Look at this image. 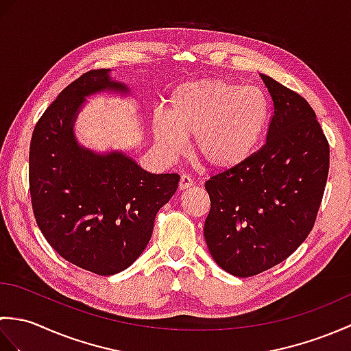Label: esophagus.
<instances>
[{
	"instance_id": "obj_1",
	"label": "esophagus",
	"mask_w": 351,
	"mask_h": 351,
	"mask_svg": "<svg viewBox=\"0 0 351 351\" xmlns=\"http://www.w3.org/2000/svg\"><path fill=\"white\" fill-rule=\"evenodd\" d=\"M193 184H195V182H193V180H191V178H190L189 175H182L181 180H180V190L190 189Z\"/></svg>"
}]
</instances>
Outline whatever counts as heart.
I'll use <instances>...</instances> for the list:
<instances>
[{
  "mask_svg": "<svg viewBox=\"0 0 351 351\" xmlns=\"http://www.w3.org/2000/svg\"><path fill=\"white\" fill-rule=\"evenodd\" d=\"M270 122V102L263 88L221 78H200L176 86L166 114L155 113L152 132L167 156L181 155L185 138L199 161L213 170L241 166L256 152Z\"/></svg>",
  "mask_w": 351,
  "mask_h": 351,
  "instance_id": "b5f03b06",
  "label": "heart"
}]
</instances>
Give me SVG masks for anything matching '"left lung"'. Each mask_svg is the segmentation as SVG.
Instances as JSON below:
<instances>
[{
	"label": "left lung",
	"mask_w": 351,
	"mask_h": 351,
	"mask_svg": "<svg viewBox=\"0 0 351 351\" xmlns=\"http://www.w3.org/2000/svg\"><path fill=\"white\" fill-rule=\"evenodd\" d=\"M274 113L265 145L205 182L206 245L223 270L250 278L285 261L314 228L329 175V141L308 101L261 73Z\"/></svg>",
	"instance_id": "8db88e82"
}]
</instances>
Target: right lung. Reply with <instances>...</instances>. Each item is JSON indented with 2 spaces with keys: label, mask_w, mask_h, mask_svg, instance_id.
Instances as JSON below:
<instances>
[{
  "label": "right lung",
  "mask_w": 351,
  "mask_h": 351,
  "mask_svg": "<svg viewBox=\"0 0 351 351\" xmlns=\"http://www.w3.org/2000/svg\"><path fill=\"white\" fill-rule=\"evenodd\" d=\"M128 93L93 69L63 88L36 123L29 143V195L43 237L71 264L99 276L128 268L152 237L160 208L175 195L178 173H149L123 152L96 154L75 138L87 96Z\"/></svg>",
  "instance_id": "1"
}]
</instances>
